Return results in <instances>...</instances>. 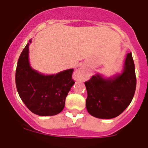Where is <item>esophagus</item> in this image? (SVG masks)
I'll use <instances>...</instances> for the list:
<instances>
[{
	"label": "esophagus",
	"mask_w": 148,
	"mask_h": 148,
	"mask_svg": "<svg viewBox=\"0 0 148 148\" xmlns=\"http://www.w3.org/2000/svg\"><path fill=\"white\" fill-rule=\"evenodd\" d=\"M89 76V71L86 66H82L78 70L74 72V77L76 80H84L87 79V78Z\"/></svg>",
	"instance_id": "esophagus-1"
}]
</instances>
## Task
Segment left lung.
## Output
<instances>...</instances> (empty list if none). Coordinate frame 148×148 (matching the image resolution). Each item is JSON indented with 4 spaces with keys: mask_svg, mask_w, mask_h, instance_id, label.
Here are the masks:
<instances>
[{
    "mask_svg": "<svg viewBox=\"0 0 148 148\" xmlns=\"http://www.w3.org/2000/svg\"><path fill=\"white\" fill-rule=\"evenodd\" d=\"M84 84L87 92L86 107L91 115L100 119L120 115L132 102L136 89L132 53L127 54L120 73L110 77L97 73Z\"/></svg>",
    "mask_w": 148,
    "mask_h": 148,
    "instance_id": "obj_1",
    "label": "left lung"
}]
</instances>
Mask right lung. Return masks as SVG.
<instances>
[{"mask_svg":"<svg viewBox=\"0 0 148 148\" xmlns=\"http://www.w3.org/2000/svg\"><path fill=\"white\" fill-rule=\"evenodd\" d=\"M26 44L18 61L16 84L21 99L34 114L53 116L63 110L65 99L74 85L73 69L53 74H44L31 67L29 62V45Z\"/></svg>","mask_w":148,"mask_h":148,"instance_id":"add662e5","label":"right lung"}]
</instances>
